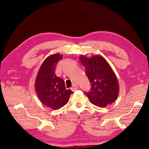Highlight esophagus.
<instances>
[{
    "instance_id": "34e87169",
    "label": "esophagus",
    "mask_w": 149,
    "mask_h": 149,
    "mask_svg": "<svg viewBox=\"0 0 149 149\" xmlns=\"http://www.w3.org/2000/svg\"><path fill=\"white\" fill-rule=\"evenodd\" d=\"M78 89H79V87H78V86H77V85L76 84V83H74L72 85V87L71 88V90H72V91H74L77 90Z\"/></svg>"
}]
</instances>
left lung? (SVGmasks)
I'll return each mask as SVG.
<instances>
[{
  "instance_id": "1",
  "label": "left lung",
  "mask_w": 149,
  "mask_h": 149,
  "mask_svg": "<svg viewBox=\"0 0 149 149\" xmlns=\"http://www.w3.org/2000/svg\"><path fill=\"white\" fill-rule=\"evenodd\" d=\"M79 60L91 85V91L85 93L90 102L102 108L113 103L119 95V86L117 76L107 61L101 56L88 58L84 55H81Z\"/></svg>"
}]
</instances>
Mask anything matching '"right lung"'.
Segmentation results:
<instances>
[{
	"instance_id": "obj_1",
	"label": "right lung",
	"mask_w": 149,
	"mask_h": 149,
	"mask_svg": "<svg viewBox=\"0 0 149 149\" xmlns=\"http://www.w3.org/2000/svg\"><path fill=\"white\" fill-rule=\"evenodd\" d=\"M62 57L60 54L48 56L40 65L34 84L40 102L53 110H58L66 104L73 93L66 89L64 81L55 74L57 63Z\"/></svg>"
}]
</instances>
